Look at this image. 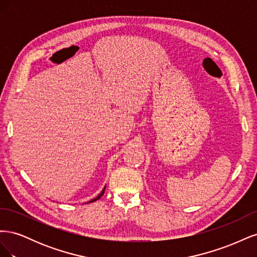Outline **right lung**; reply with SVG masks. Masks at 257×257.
Listing matches in <instances>:
<instances>
[{
	"label": "right lung",
	"instance_id": "add662e5",
	"mask_svg": "<svg viewBox=\"0 0 257 257\" xmlns=\"http://www.w3.org/2000/svg\"><path fill=\"white\" fill-rule=\"evenodd\" d=\"M105 189H106V186H105V188L103 189V191L102 192H100L99 194H98V195L95 197V198H93V199H91L90 201H88V203H85V204H89V203H93V201H95V200H97V199H99L100 197H102L103 196V194H104V192H105Z\"/></svg>",
	"mask_w": 257,
	"mask_h": 257
}]
</instances>
